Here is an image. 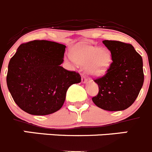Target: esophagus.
Listing matches in <instances>:
<instances>
[{
    "label": "esophagus",
    "instance_id": "34e87169",
    "mask_svg": "<svg viewBox=\"0 0 152 152\" xmlns=\"http://www.w3.org/2000/svg\"><path fill=\"white\" fill-rule=\"evenodd\" d=\"M87 79L86 78L85 76H84V75H82V78H81L82 83H87Z\"/></svg>",
    "mask_w": 152,
    "mask_h": 152
}]
</instances>
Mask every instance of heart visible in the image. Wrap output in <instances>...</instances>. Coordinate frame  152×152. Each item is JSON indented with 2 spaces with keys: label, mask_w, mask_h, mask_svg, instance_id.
<instances>
[{
  "label": "heart",
  "mask_w": 152,
  "mask_h": 152,
  "mask_svg": "<svg viewBox=\"0 0 152 152\" xmlns=\"http://www.w3.org/2000/svg\"><path fill=\"white\" fill-rule=\"evenodd\" d=\"M70 56L77 65H86V72L93 77L105 75L112 63V55L109 50L83 43L72 47Z\"/></svg>",
  "instance_id": "1"
}]
</instances>
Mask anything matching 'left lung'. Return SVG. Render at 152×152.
<instances>
[{"label":"left lung","instance_id":"obj_1","mask_svg":"<svg viewBox=\"0 0 152 152\" xmlns=\"http://www.w3.org/2000/svg\"><path fill=\"white\" fill-rule=\"evenodd\" d=\"M102 43L111 51L112 63L103 77L94 80L99 93L92 100L106 111L125 110L134 102L142 87V58L130 44L108 40Z\"/></svg>","mask_w":152,"mask_h":152}]
</instances>
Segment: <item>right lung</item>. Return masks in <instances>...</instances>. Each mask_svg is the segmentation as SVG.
<instances>
[{
	"label": "right lung",
	"instance_id": "right-lung-1",
	"mask_svg": "<svg viewBox=\"0 0 152 152\" xmlns=\"http://www.w3.org/2000/svg\"><path fill=\"white\" fill-rule=\"evenodd\" d=\"M65 46L49 41L22 44L10 60L8 90L16 105L33 115H47L60 109L66 92L81 80L80 75L60 66Z\"/></svg>",
	"mask_w": 152,
	"mask_h": 152
}]
</instances>
